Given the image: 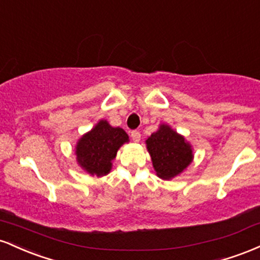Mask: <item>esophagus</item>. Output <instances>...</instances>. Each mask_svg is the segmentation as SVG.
<instances>
[{
    "label": "esophagus",
    "mask_w": 260,
    "mask_h": 260,
    "mask_svg": "<svg viewBox=\"0 0 260 260\" xmlns=\"http://www.w3.org/2000/svg\"><path fill=\"white\" fill-rule=\"evenodd\" d=\"M131 137H132L133 142L138 143L140 140V132L139 131H132V132H131Z\"/></svg>",
    "instance_id": "1"
}]
</instances>
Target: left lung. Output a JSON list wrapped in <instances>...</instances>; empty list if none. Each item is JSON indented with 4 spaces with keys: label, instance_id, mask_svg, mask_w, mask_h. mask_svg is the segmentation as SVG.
I'll list each match as a JSON object with an SVG mask.
<instances>
[{
    "label": "left lung",
    "instance_id": "1",
    "mask_svg": "<svg viewBox=\"0 0 260 260\" xmlns=\"http://www.w3.org/2000/svg\"><path fill=\"white\" fill-rule=\"evenodd\" d=\"M154 170L162 180H171L183 172L193 160L192 145L168 124L145 140Z\"/></svg>",
    "mask_w": 260,
    "mask_h": 260
}]
</instances>
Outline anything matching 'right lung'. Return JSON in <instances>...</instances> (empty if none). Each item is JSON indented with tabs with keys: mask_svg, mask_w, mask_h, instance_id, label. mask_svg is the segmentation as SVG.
<instances>
[{
	"mask_svg": "<svg viewBox=\"0 0 260 260\" xmlns=\"http://www.w3.org/2000/svg\"><path fill=\"white\" fill-rule=\"evenodd\" d=\"M127 142L128 134L122 128L112 127L106 120H101L77 143V161L91 176H105L111 171L117 150Z\"/></svg>",
	"mask_w": 260,
	"mask_h": 260,
	"instance_id": "obj_1",
	"label": "right lung"
}]
</instances>
